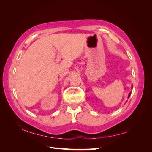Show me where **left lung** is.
Masks as SVG:
<instances>
[{
  "label": "left lung",
  "mask_w": 152,
  "mask_h": 152,
  "mask_svg": "<svg viewBox=\"0 0 152 152\" xmlns=\"http://www.w3.org/2000/svg\"><path fill=\"white\" fill-rule=\"evenodd\" d=\"M131 93H129V95H128V98H129V97H130V95H131Z\"/></svg>",
  "instance_id": "1"
}]
</instances>
